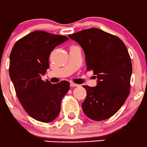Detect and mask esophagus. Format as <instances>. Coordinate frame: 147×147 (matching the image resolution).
Instances as JSON below:
<instances>
[{
	"instance_id": "obj_1",
	"label": "esophagus",
	"mask_w": 147,
	"mask_h": 147,
	"mask_svg": "<svg viewBox=\"0 0 147 147\" xmlns=\"http://www.w3.org/2000/svg\"><path fill=\"white\" fill-rule=\"evenodd\" d=\"M70 86L71 87H78V86H79V85L76 84V83H70Z\"/></svg>"
}]
</instances>
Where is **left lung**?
<instances>
[{
  "label": "left lung",
  "instance_id": "8db88e82",
  "mask_svg": "<svg viewBox=\"0 0 147 147\" xmlns=\"http://www.w3.org/2000/svg\"><path fill=\"white\" fill-rule=\"evenodd\" d=\"M83 49L87 70L97 78L95 87L83 86L87 96L82 103L85 114L93 121L108 119L121 109L130 94L132 62L124 42L97 28L69 35Z\"/></svg>",
  "mask_w": 147,
  "mask_h": 147
}]
</instances>
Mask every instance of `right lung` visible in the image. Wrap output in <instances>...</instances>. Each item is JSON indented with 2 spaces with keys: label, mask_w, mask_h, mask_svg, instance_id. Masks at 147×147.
<instances>
[{
  "label": "right lung",
  "mask_w": 147,
  "mask_h": 147,
  "mask_svg": "<svg viewBox=\"0 0 147 147\" xmlns=\"http://www.w3.org/2000/svg\"><path fill=\"white\" fill-rule=\"evenodd\" d=\"M68 40L66 36L36 31L20 39L12 49L10 79L23 108L37 121H54L60 112L61 99L69 90L66 80L52 84L41 79L49 68L51 52Z\"/></svg>",
  "instance_id": "right-lung-1"
}]
</instances>
